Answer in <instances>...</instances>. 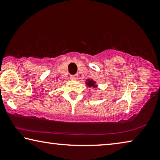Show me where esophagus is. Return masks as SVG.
<instances>
[{"instance_id": "1", "label": "esophagus", "mask_w": 160, "mask_h": 160, "mask_svg": "<svg viewBox=\"0 0 160 160\" xmlns=\"http://www.w3.org/2000/svg\"><path fill=\"white\" fill-rule=\"evenodd\" d=\"M70 79L76 80L78 79V75H70Z\"/></svg>"}]
</instances>
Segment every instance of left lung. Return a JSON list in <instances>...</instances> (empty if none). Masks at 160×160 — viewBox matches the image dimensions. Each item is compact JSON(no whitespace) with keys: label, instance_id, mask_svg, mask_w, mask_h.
I'll return each instance as SVG.
<instances>
[{"label":"left lung","instance_id":"obj_1","mask_svg":"<svg viewBox=\"0 0 160 160\" xmlns=\"http://www.w3.org/2000/svg\"><path fill=\"white\" fill-rule=\"evenodd\" d=\"M88 82L87 83V85H88L89 87H93V88H97V85H95V82H94L93 80H88Z\"/></svg>","mask_w":160,"mask_h":160}]
</instances>
